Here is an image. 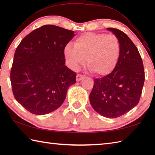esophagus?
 <instances>
[{
	"label": "esophagus",
	"instance_id": "1",
	"mask_svg": "<svg viewBox=\"0 0 155 155\" xmlns=\"http://www.w3.org/2000/svg\"><path fill=\"white\" fill-rule=\"evenodd\" d=\"M84 77L83 75L77 74V82L81 81L82 79H83V78Z\"/></svg>",
	"mask_w": 155,
	"mask_h": 155
}]
</instances>
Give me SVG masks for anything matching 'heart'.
Listing matches in <instances>:
<instances>
[{
  "label": "heart",
  "instance_id": "1",
  "mask_svg": "<svg viewBox=\"0 0 155 155\" xmlns=\"http://www.w3.org/2000/svg\"><path fill=\"white\" fill-rule=\"evenodd\" d=\"M120 45L113 35L86 32L76 39L74 47L66 45L64 56L68 67L77 71L87 59L88 67L101 77L110 74L119 60Z\"/></svg>",
  "mask_w": 155,
  "mask_h": 155
}]
</instances>
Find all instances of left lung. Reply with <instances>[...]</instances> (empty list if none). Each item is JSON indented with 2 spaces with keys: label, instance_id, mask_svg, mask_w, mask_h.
<instances>
[{
  "label": "left lung",
  "instance_id": "8db88e82",
  "mask_svg": "<svg viewBox=\"0 0 155 155\" xmlns=\"http://www.w3.org/2000/svg\"><path fill=\"white\" fill-rule=\"evenodd\" d=\"M119 41L120 58L110 74L95 78L89 95L94 110L107 118L126 114L139 103L144 82L143 63L139 52L123 31L107 28Z\"/></svg>",
  "mask_w": 155,
  "mask_h": 155
}]
</instances>
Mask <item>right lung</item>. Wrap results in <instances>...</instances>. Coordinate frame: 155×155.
Segmentation results:
<instances>
[{"label": "right lung", "mask_w": 155, "mask_h": 155, "mask_svg": "<svg viewBox=\"0 0 155 155\" xmlns=\"http://www.w3.org/2000/svg\"><path fill=\"white\" fill-rule=\"evenodd\" d=\"M74 32L44 25L22 39L11 71L15 99L30 113L43 115L60 107L76 73L65 66L64 48Z\"/></svg>", "instance_id": "add662e5"}]
</instances>
